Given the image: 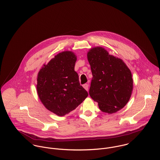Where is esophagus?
I'll return each instance as SVG.
<instances>
[{
  "label": "esophagus",
  "instance_id": "34e87169",
  "mask_svg": "<svg viewBox=\"0 0 160 160\" xmlns=\"http://www.w3.org/2000/svg\"><path fill=\"white\" fill-rule=\"evenodd\" d=\"M83 88H84L87 91H88V90H89V85H88V84H84V85H83Z\"/></svg>",
  "mask_w": 160,
  "mask_h": 160
}]
</instances>
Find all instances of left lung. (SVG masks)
I'll use <instances>...</instances> for the list:
<instances>
[{"label": "left lung", "instance_id": "8db88e82", "mask_svg": "<svg viewBox=\"0 0 160 160\" xmlns=\"http://www.w3.org/2000/svg\"><path fill=\"white\" fill-rule=\"evenodd\" d=\"M87 55L93 76L90 96L102 112H118L128 103L133 90L130 69L122 60L110 55L102 47L91 48Z\"/></svg>", "mask_w": 160, "mask_h": 160}]
</instances>
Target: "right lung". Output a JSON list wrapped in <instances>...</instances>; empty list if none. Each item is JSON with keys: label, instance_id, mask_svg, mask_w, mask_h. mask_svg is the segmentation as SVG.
<instances>
[{"label": "right lung", "instance_id": "obj_1", "mask_svg": "<svg viewBox=\"0 0 160 160\" xmlns=\"http://www.w3.org/2000/svg\"><path fill=\"white\" fill-rule=\"evenodd\" d=\"M76 55L71 51L58 53L38 72L37 92L46 108L59 116L75 110L88 96L74 71Z\"/></svg>", "mask_w": 160, "mask_h": 160}]
</instances>
